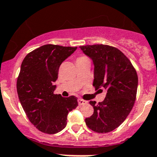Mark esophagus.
I'll return each mask as SVG.
<instances>
[{
	"mask_svg": "<svg viewBox=\"0 0 157 157\" xmlns=\"http://www.w3.org/2000/svg\"><path fill=\"white\" fill-rule=\"evenodd\" d=\"M87 101H86L83 100V99H80V98L78 99V104H79V105H86V104H87Z\"/></svg>",
	"mask_w": 157,
	"mask_h": 157,
	"instance_id": "1",
	"label": "esophagus"
}]
</instances>
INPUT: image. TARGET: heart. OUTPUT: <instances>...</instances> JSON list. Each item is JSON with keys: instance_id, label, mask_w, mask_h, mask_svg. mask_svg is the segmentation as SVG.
<instances>
[{"instance_id": "b5f03b06", "label": "heart", "mask_w": 157, "mask_h": 157, "mask_svg": "<svg viewBox=\"0 0 157 157\" xmlns=\"http://www.w3.org/2000/svg\"><path fill=\"white\" fill-rule=\"evenodd\" d=\"M83 59H87V58H86L85 56H79L78 58L77 59V61H79V60H83Z\"/></svg>"}]
</instances>
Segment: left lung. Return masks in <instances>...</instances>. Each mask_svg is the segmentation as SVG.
<instances>
[{"label":"left lung","mask_w":157,"mask_h":157,"mask_svg":"<svg viewBox=\"0 0 157 157\" xmlns=\"http://www.w3.org/2000/svg\"><path fill=\"white\" fill-rule=\"evenodd\" d=\"M80 48L93 60L95 90L107 91L104 101H90L94 114L85 118L86 125L95 132H110L125 121L134 106L138 87L137 73L126 56L117 48L103 44Z\"/></svg>","instance_id":"1"}]
</instances>
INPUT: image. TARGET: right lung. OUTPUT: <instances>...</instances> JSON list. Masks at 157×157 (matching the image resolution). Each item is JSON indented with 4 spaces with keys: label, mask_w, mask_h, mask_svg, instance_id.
<instances>
[{
    "label": "right lung",
    "mask_w": 157,
    "mask_h": 157,
    "mask_svg": "<svg viewBox=\"0 0 157 157\" xmlns=\"http://www.w3.org/2000/svg\"><path fill=\"white\" fill-rule=\"evenodd\" d=\"M77 48L47 44L29 52L22 61L17 80L19 101L31 123L44 133L63 129L68 113L78 105L75 96L54 94L59 68Z\"/></svg>",
    "instance_id": "obj_1"
}]
</instances>
